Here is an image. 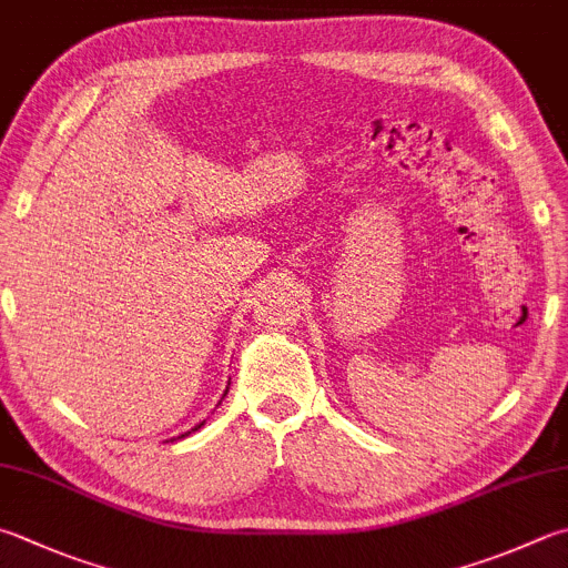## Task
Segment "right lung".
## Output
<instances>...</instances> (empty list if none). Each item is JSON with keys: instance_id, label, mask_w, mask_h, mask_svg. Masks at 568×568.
Masks as SVG:
<instances>
[{"instance_id": "obj_1", "label": "right lung", "mask_w": 568, "mask_h": 568, "mask_svg": "<svg viewBox=\"0 0 568 568\" xmlns=\"http://www.w3.org/2000/svg\"><path fill=\"white\" fill-rule=\"evenodd\" d=\"M202 425H205V420H202L200 425H195V427H192V430H190V433H195V430H200V427H202ZM190 433H185V435H190ZM185 435H180V437H185Z\"/></svg>"}]
</instances>
